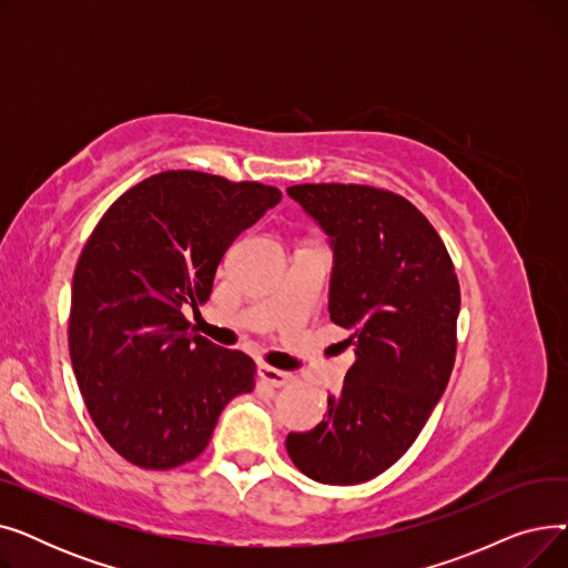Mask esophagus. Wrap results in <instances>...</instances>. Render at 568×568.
Here are the masks:
<instances>
[{"mask_svg":"<svg viewBox=\"0 0 568 568\" xmlns=\"http://www.w3.org/2000/svg\"><path fill=\"white\" fill-rule=\"evenodd\" d=\"M257 375H260L266 384L276 386V389H283V386H290V384H292V379H294V375H292V373H285V371L272 368V366H266V364L257 366Z\"/></svg>","mask_w":568,"mask_h":568,"instance_id":"34e87169","label":"esophagus"}]
</instances>
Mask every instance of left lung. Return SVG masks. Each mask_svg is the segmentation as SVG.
I'll return each mask as SVG.
<instances>
[{"label": "left lung", "mask_w": 568, "mask_h": 568, "mask_svg": "<svg viewBox=\"0 0 568 568\" xmlns=\"http://www.w3.org/2000/svg\"><path fill=\"white\" fill-rule=\"evenodd\" d=\"M287 193L332 236L329 315L352 332L356 362L326 419L285 446L320 484H364L409 449L449 384L458 276L437 230L403 195L362 184Z\"/></svg>", "instance_id": "8db88e82"}]
</instances>
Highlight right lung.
<instances>
[{"label":"right lung","instance_id":"add662e5","mask_svg":"<svg viewBox=\"0 0 568 568\" xmlns=\"http://www.w3.org/2000/svg\"><path fill=\"white\" fill-rule=\"evenodd\" d=\"M281 191L168 170L116 197L80 253L69 352L80 394L112 449L144 469L195 460L223 407L255 386V362L191 332L234 239Z\"/></svg>","mask_w":568,"mask_h":568}]
</instances>
